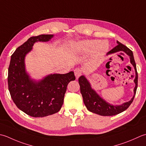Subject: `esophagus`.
I'll use <instances>...</instances> for the list:
<instances>
[{
	"instance_id": "obj_1",
	"label": "esophagus",
	"mask_w": 146,
	"mask_h": 146,
	"mask_svg": "<svg viewBox=\"0 0 146 146\" xmlns=\"http://www.w3.org/2000/svg\"><path fill=\"white\" fill-rule=\"evenodd\" d=\"M74 72H75V75L76 78H78L80 76L82 75V71L80 69H79V68H76V69L74 70Z\"/></svg>"
}]
</instances>
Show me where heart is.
Listing matches in <instances>:
<instances>
[{
	"instance_id": "1",
	"label": "heart",
	"mask_w": 146,
	"mask_h": 146,
	"mask_svg": "<svg viewBox=\"0 0 146 146\" xmlns=\"http://www.w3.org/2000/svg\"><path fill=\"white\" fill-rule=\"evenodd\" d=\"M110 45L106 41L100 42L99 40H84L79 42L76 45L78 52L83 54L92 52L96 56H100L109 50Z\"/></svg>"
}]
</instances>
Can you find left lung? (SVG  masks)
Masks as SVG:
<instances>
[{"instance_id": "1", "label": "left lung", "mask_w": 146, "mask_h": 146, "mask_svg": "<svg viewBox=\"0 0 146 146\" xmlns=\"http://www.w3.org/2000/svg\"><path fill=\"white\" fill-rule=\"evenodd\" d=\"M116 42L118 45L115 47H114L112 50H111L110 52H108L107 55L122 51L130 57V63L133 66L135 71V77L133 80L135 86L133 89V96L130 99V101L124 102L120 105L111 104L106 101L104 99H102L96 92V90L93 89L90 82L85 78V76L82 75L78 79L79 85L80 87V92L87 109L90 112L98 114L101 116H114L126 110L133 102L134 97L136 94L137 88L138 75L137 72L136 64L135 60H134L132 51L118 41Z\"/></svg>"}]
</instances>
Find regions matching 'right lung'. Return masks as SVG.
<instances>
[{"label":"right lung","instance_id":"1","mask_svg":"<svg viewBox=\"0 0 146 146\" xmlns=\"http://www.w3.org/2000/svg\"><path fill=\"white\" fill-rule=\"evenodd\" d=\"M54 35L31 36L11 56L8 69V87L14 104L32 117H44L58 113L64 102L70 82L75 80L73 71L50 74L39 80L30 77L25 68V57L37 42H48Z\"/></svg>","mask_w":146,"mask_h":146}]
</instances>
